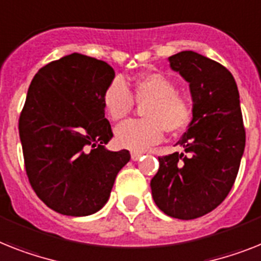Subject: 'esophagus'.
Segmentation results:
<instances>
[{"label":"esophagus","mask_w":261,"mask_h":261,"mask_svg":"<svg viewBox=\"0 0 261 261\" xmlns=\"http://www.w3.org/2000/svg\"><path fill=\"white\" fill-rule=\"evenodd\" d=\"M141 157H143V154L139 153V152H132V153H130V159H132L133 161H139Z\"/></svg>","instance_id":"esophagus-1"}]
</instances>
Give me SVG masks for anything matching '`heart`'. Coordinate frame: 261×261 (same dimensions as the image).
<instances>
[{"mask_svg": "<svg viewBox=\"0 0 261 261\" xmlns=\"http://www.w3.org/2000/svg\"><path fill=\"white\" fill-rule=\"evenodd\" d=\"M135 97L144 107L145 120H129L115 129L116 143L133 152H145L163 140L167 132H178L192 118V102L176 93L171 79L160 73H149L135 84ZM102 105L108 116L118 121L132 112L135 100L124 80L115 79L105 89Z\"/></svg>", "mask_w": 261, "mask_h": 261, "instance_id": "heart-1", "label": "heart"}]
</instances>
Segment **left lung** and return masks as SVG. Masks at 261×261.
I'll list each match as a JSON object with an SVG mask.
<instances>
[{"instance_id": "1", "label": "left lung", "mask_w": 261, "mask_h": 261, "mask_svg": "<svg viewBox=\"0 0 261 261\" xmlns=\"http://www.w3.org/2000/svg\"><path fill=\"white\" fill-rule=\"evenodd\" d=\"M168 61L189 84L192 120L177 143L187 154L159 157L150 188L165 215L192 220L220 205L236 180L245 146L240 96L231 72L211 58L184 50Z\"/></svg>"}]
</instances>
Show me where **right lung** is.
I'll return each instance as SVG.
<instances>
[{
  "mask_svg": "<svg viewBox=\"0 0 261 261\" xmlns=\"http://www.w3.org/2000/svg\"><path fill=\"white\" fill-rule=\"evenodd\" d=\"M115 80L105 61L72 53L33 77L19 116L28 177L50 210L89 216L107 204L129 150L105 148L113 137L102 96Z\"/></svg>",
  "mask_w": 261,
  "mask_h": 261,
  "instance_id": "add662e5",
  "label": "right lung"
}]
</instances>
